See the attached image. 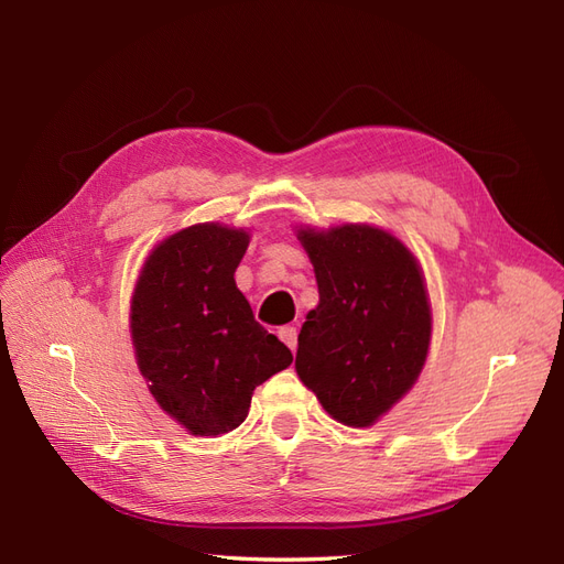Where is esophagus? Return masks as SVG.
Here are the masks:
<instances>
[{
	"label": "esophagus",
	"instance_id": "obj_1",
	"mask_svg": "<svg viewBox=\"0 0 564 564\" xmlns=\"http://www.w3.org/2000/svg\"><path fill=\"white\" fill-rule=\"evenodd\" d=\"M280 338L284 340V344L292 348V352L296 350V346H299V332H296V327H292V324H286V327H280Z\"/></svg>",
	"mask_w": 564,
	"mask_h": 564
}]
</instances>
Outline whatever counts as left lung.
Wrapping results in <instances>:
<instances>
[{"label":"left lung","instance_id":"left-lung-1","mask_svg":"<svg viewBox=\"0 0 564 564\" xmlns=\"http://www.w3.org/2000/svg\"><path fill=\"white\" fill-rule=\"evenodd\" d=\"M319 303L299 334L296 373L332 419L369 429L425 365L433 313L416 256L367 224L296 228Z\"/></svg>","mask_w":564,"mask_h":564}]
</instances>
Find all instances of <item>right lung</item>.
Segmentation results:
<instances>
[{"mask_svg": "<svg viewBox=\"0 0 564 564\" xmlns=\"http://www.w3.org/2000/svg\"><path fill=\"white\" fill-rule=\"evenodd\" d=\"M247 228L197 224L155 245L131 294L135 365L150 395L191 435L240 425L256 386L292 365L235 284Z\"/></svg>", "mask_w": 564, "mask_h": 564, "instance_id": "1", "label": "right lung"}]
</instances>
